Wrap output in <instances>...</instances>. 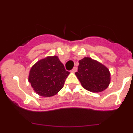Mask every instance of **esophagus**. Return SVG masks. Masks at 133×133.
<instances>
[{
  "instance_id": "1",
  "label": "esophagus",
  "mask_w": 133,
  "mask_h": 133,
  "mask_svg": "<svg viewBox=\"0 0 133 133\" xmlns=\"http://www.w3.org/2000/svg\"><path fill=\"white\" fill-rule=\"evenodd\" d=\"M76 71H77V68H76V67H74V68H73V69H72V70H71V71L72 72H73V73H74V72H76Z\"/></svg>"
}]
</instances>
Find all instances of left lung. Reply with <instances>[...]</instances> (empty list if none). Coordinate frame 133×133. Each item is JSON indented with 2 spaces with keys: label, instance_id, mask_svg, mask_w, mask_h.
I'll use <instances>...</instances> for the list:
<instances>
[{
  "label": "left lung",
  "instance_id": "1",
  "mask_svg": "<svg viewBox=\"0 0 133 133\" xmlns=\"http://www.w3.org/2000/svg\"><path fill=\"white\" fill-rule=\"evenodd\" d=\"M75 73L84 89L93 92L105 90L110 83V73L106 67L89 57L79 60Z\"/></svg>",
  "mask_w": 133,
  "mask_h": 133
}]
</instances>
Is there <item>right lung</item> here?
<instances>
[{
	"mask_svg": "<svg viewBox=\"0 0 133 133\" xmlns=\"http://www.w3.org/2000/svg\"><path fill=\"white\" fill-rule=\"evenodd\" d=\"M69 74L58 57H48L32 67L28 80L40 96L49 97L56 95L64 87Z\"/></svg>",
	"mask_w": 133,
	"mask_h": 133,
	"instance_id": "obj_1",
	"label": "right lung"
}]
</instances>
